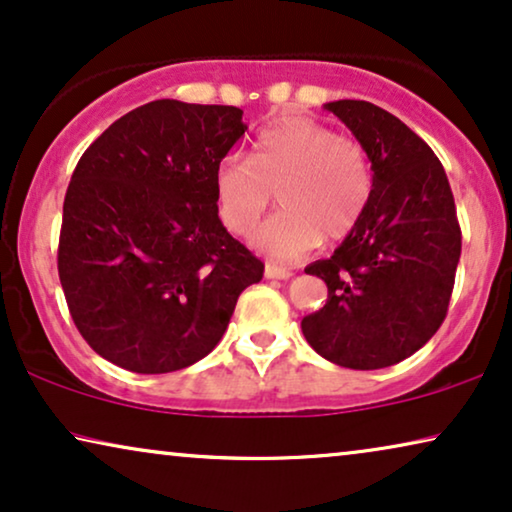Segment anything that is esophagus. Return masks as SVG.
Here are the masks:
<instances>
[{"label":"esophagus","mask_w":512,"mask_h":512,"mask_svg":"<svg viewBox=\"0 0 512 512\" xmlns=\"http://www.w3.org/2000/svg\"><path fill=\"white\" fill-rule=\"evenodd\" d=\"M293 272L289 268H282V265H265V277L268 279H289Z\"/></svg>","instance_id":"esophagus-1"}]
</instances>
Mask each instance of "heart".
Returning a JSON list of instances; mask_svg holds the SVG:
<instances>
[{
    "label": "heart",
    "instance_id": "heart-1",
    "mask_svg": "<svg viewBox=\"0 0 512 512\" xmlns=\"http://www.w3.org/2000/svg\"><path fill=\"white\" fill-rule=\"evenodd\" d=\"M272 191L284 209L256 230L251 247L296 261L324 237L352 233L373 195V170L361 144L310 118H284L258 132L251 160L230 153L214 172L216 207L233 235L254 230Z\"/></svg>",
    "mask_w": 512,
    "mask_h": 512
}]
</instances>
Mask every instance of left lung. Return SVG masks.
<instances>
[{
	"label": "left lung",
	"instance_id": "left-lung-1",
	"mask_svg": "<svg viewBox=\"0 0 512 512\" xmlns=\"http://www.w3.org/2000/svg\"><path fill=\"white\" fill-rule=\"evenodd\" d=\"M324 109L352 130L373 170V195L331 258L305 268L328 286L300 321L314 352L335 366L377 370L433 338L450 305L461 230L450 181L422 137L363 100Z\"/></svg>",
	"mask_w": 512,
	"mask_h": 512
}]
</instances>
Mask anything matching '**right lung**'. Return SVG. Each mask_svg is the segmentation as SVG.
I'll return each instance as SVG.
<instances>
[{"label":"right lung","instance_id":"add662e5","mask_svg":"<svg viewBox=\"0 0 512 512\" xmlns=\"http://www.w3.org/2000/svg\"><path fill=\"white\" fill-rule=\"evenodd\" d=\"M242 109L156 100L111 123L69 181L58 272L83 340L132 373L193 366L219 345L263 263L223 228L216 165Z\"/></svg>","mask_w":512,"mask_h":512}]
</instances>
